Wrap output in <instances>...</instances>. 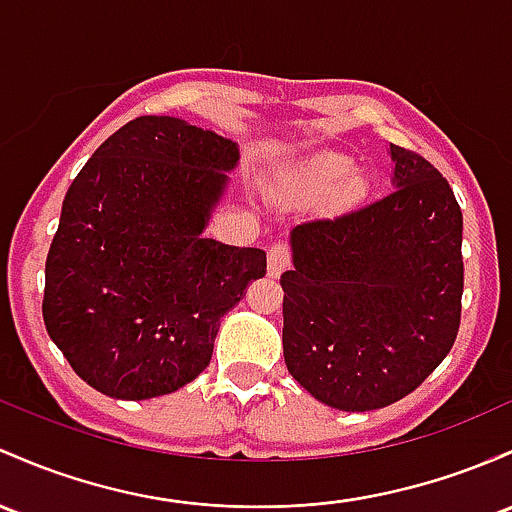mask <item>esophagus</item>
Wrapping results in <instances>:
<instances>
[{"mask_svg": "<svg viewBox=\"0 0 512 512\" xmlns=\"http://www.w3.org/2000/svg\"><path fill=\"white\" fill-rule=\"evenodd\" d=\"M291 262V252L284 243H274L267 252V272L269 277H279Z\"/></svg>", "mask_w": 512, "mask_h": 512, "instance_id": "34e87169", "label": "esophagus"}]
</instances>
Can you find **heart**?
I'll use <instances>...</instances> for the list:
<instances>
[{
	"mask_svg": "<svg viewBox=\"0 0 512 512\" xmlns=\"http://www.w3.org/2000/svg\"><path fill=\"white\" fill-rule=\"evenodd\" d=\"M303 194H338L340 201H355L364 192V179L355 172V162L345 153H318L296 174Z\"/></svg>",
	"mask_w": 512,
	"mask_h": 512,
	"instance_id": "heart-1",
	"label": "heart"
}]
</instances>
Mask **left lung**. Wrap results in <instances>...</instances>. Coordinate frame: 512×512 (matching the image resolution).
Returning <instances> with one entry per match:
<instances>
[{
  "instance_id": "obj_1",
  "label": "left lung",
  "mask_w": 512,
  "mask_h": 512,
  "mask_svg": "<svg viewBox=\"0 0 512 512\" xmlns=\"http://www.w3.org/2000/svg\"><path fill=\"white\" fill-rule=\"evenodd\" d=\"M393 192L291 230L282 274L284 362L338 411H376L418 389L457 340L462 209L425 157L391 145Z\"/></svg>"
}]
</instances>
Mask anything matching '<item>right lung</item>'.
<instances>
[{
	"instance_id": "add662e5",
	"label": "right lung",
	"mask_w": 512,
	"mask_h": 512,
	"mask_svg": "<svg viewBox=\"0 0 512 512\" xmlns=\"http://www.w3.org/2000/svg\"><path fill=\"white\" fill-rule=\"evenodd\" d=\"M238 157L218 133L140 116L70 184L46 260L43 320L92 389L143 401L209 367L221 318L267 272L265 250L204 238Z\"/></svg>"
}]
</instances>
